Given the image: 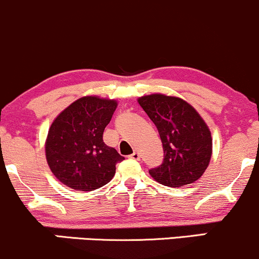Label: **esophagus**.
<instances>
[{
  "mask_svg": "<svg viewBox=\"0 0 259 259\" xmlns=\"http://www.w3.org/2000/svg\"><path fill=\"white\" fill-rule=\"evenodd\" d=\"M129 158L134 159V160H139L140 159V153L138 152V151H134V153L130 154Z\"/></svg>",
  "mask_w": 259,
  "mask_h": 259,
  "instance_id": "34e87169",
  "label": "esophagus"
}]
</instances>
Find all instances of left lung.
Segmentation results:
<instances>
[{
    "label": "left lung",
    "instance_id": "1",
    "mask_svg": "<svg viewBox=\"0 0 259 259\" xmlns=\"http://www.w3.org/2000/svg\"><path fill=\"white\" fill-rule=\"evenodd\" d=\"M162 140L164 159L151 177L169 187L195 183L212 157V136L197 111L179 97L153 94L138 100Z\"/></svg>",
    "mask_w": 259,
    "mask_h": 259
}]
</instances>
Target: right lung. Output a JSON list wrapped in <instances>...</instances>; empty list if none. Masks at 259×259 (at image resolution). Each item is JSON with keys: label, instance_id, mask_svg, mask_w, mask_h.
Instances as JSON below:
<instances>
[{"label": "right lung", "instance_id": "obj_1", "mask_svg": "<svg viewBox=\"0 0 259 259\" xmlns=\"http://www.w3.org/2000/svg\"><path fill=\"white\" fill-rule=\"evenodd\" d=\"M115 108L117 101L85 96L53 120L45 151L50 169L62 184L94 191L114 177L115 164L124 157L103 142V132Z\"/></svg>", "mask_w": 259, "mask_h": 259}]
</instances>
